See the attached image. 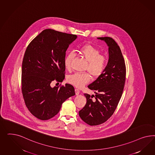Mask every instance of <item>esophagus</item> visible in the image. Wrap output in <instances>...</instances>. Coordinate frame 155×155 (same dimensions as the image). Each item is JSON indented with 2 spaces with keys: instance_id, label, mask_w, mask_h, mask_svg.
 I'll return each mask as SVG.
<instances>
[{
  "instance_id": "34e87169",
  "label": "esophagus",
  "mask_w": 155,
  "mask_h": 155,
  "mask_svg": "<svg viewBox=\"0 0 155 155\" xmlns=\"http://www.w3.org/2000/svg\"><path fill=\"white\" fill-rule=\"evenodd\" d=\"M75 94L77 95L78 94H80V90L78 89H75Z\"/></svg>"
}]
</instances>
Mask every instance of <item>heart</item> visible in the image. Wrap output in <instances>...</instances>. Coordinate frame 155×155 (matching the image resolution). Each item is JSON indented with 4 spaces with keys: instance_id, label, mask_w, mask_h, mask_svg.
I'll return each mask as SVG.
<instances>
[{
    "instance_id": "b5f03b06",
    "label": "heart",
    "mask_w": 155,
    "mask_h": 155,
    "mask_svg": "<svg viewBox=\"0 0 155 155\" xmlns=\"http://www.w3.org/2000/svg\"><path fill=\"white\" fill-rule=\"evenodd\" d=\"M80 53L84 60L87 61L86 70L93 77H98L102 74L107 65L106 57L100 54V52L96 48L91 45H85L80 49ZM74 57L73 52L69 53L64 59L66 69H70L71 62ZM90 80V74L87 73H75L68 77V81L71 84L81 88L87 84Z\"/></svg>"
}]
</instances>
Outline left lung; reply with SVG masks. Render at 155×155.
I'll list each match as a JSON object with an SVG mask.
<instances>
[{
	"label": "left lung",
	"mask_w": 155,
	"mask_h": 155,
	"mask_svg": "<svg viewBox=\"0 0 155 155\" xmlns=\"http://www.w3.org/2000/svg\"><path fill=\"white\" fill-rule=\"evenodd\" d=\"M108 47V63L102 74L87 87L95 95L84 94L87 99L84 107L79 111L83 121L97 126L112 116L122 97L126 68L120 47L111 38H98Z\"/></svg>",
	"instance_id": "obj_1"
}]
</instances>
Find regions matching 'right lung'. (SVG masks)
I'll use <instances>...</instances> for the list:
<instances>
[{
	"instance_id": "obj_1",
	"label": "right lung",
	"mask_w": 155,
	"mask_h": 155,
	"mask_svg": "<svg viewBox=\"0 0 155 155\" xmlns=\"http://www.w3.org/2000/svg\"><path fill=\"white\" fill-rule=\"evenodd\" d=\"M77 38L75 35L47 29L26 49L22 62L21 91L28 110L40 120L54 117L62 104L75 94L71 84L52 87L51 84L64 80L66 51Z\"/></svg>"
}]
</instances>
